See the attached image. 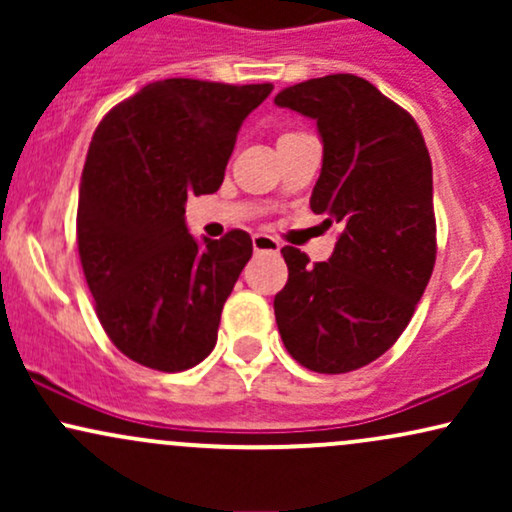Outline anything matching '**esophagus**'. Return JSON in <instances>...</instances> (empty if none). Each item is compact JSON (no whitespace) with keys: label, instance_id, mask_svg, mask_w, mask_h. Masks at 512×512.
Listing matches in <instances>:
<instances>
[{"label":"esophagus","instance_id":"1","mask_svg":"<svg viewBox=\"0 0 512 512\" xmlns=\"http://www.w3.org/2000/svg\"><path fill=\"white\" fill-rule=\"evenodd\" d=\"M252 248L255 252H279L281 250V243L272 236H264V233H255L252 236Z\"/></svg>","mask_w":512,"mask_h":512}]
</instances>
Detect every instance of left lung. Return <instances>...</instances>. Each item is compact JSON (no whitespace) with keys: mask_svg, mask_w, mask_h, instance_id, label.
Returning <instances> with one entry per match:
<instances>
[{"mask_svg":"<svg viewBox=\"0 0 512 512\" xmlns=\"http://www.w3.org/2000/svg\"><path fill=\"white\" fill-rule=\"evenodd\" d=\"M274 103L317 122L322 170L310 209L342 231L327 262L281 250L289 281L274 296L276 325L301 366L349 373L397 342L431 279V156L414 117L361 76L303 81Z\"/></svg>","mask_w":512,"mask_h":512,"instance_id":"left-lung-1","label":"left lung"}]
</instances>
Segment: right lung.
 I'll list each match as a JSON object with an SVG mask.
<instances>
[{"label": "right lung", "instance_id": "add662e5", "mask_svg": "<svg viewBox=\"0 0 512 512\" xmlns=\"http://www.w3.org/2000/svg\"><path fill=\"white\" fill-rule=\"evenodd\" d=\"M272 88L154 81L93 134L76 211L81 267L110 342L146 368L178 373L216 346L252 240L228 231L197 243L185 202L219 190L240 125Z\"/></svg>", "mask_w": 512, "mask_h": 512}]
</instances>
